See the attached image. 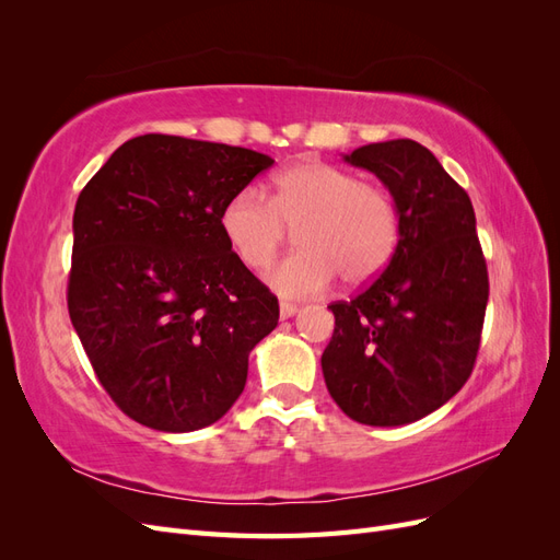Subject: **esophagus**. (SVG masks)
<instances>
[{
    "instance_id": "34e87169",
    "label": "esophagus",
    "mask_w": 560,
    "mask_h": 560,
    "mask_svg": "<svg viewBox=\"0 0 560 560\" xmlns=\"http://www.w3.org/2000/svg\"><path fill=\"white\" fill-rule=\"evenodd\" d=\"M299 313V306L296 303H290V301H280V317L287 319V317H294Z\"/></svg>"
}]
</instances>
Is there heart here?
<instances>
[{"label":"heart","instance_id":"obj_1","mask_svg":"<svg viewBox=\"0 0 560 560\" xmlns=\"http://www.w3.org/2000/svg\"><path fill=\"white\" fill-rule=\"evenodd\" d=\"M219 229L243 266L259 270L276 259L287 229L296 252L266 273L270 290L308 299L341 276L346 284L376 278L395 257L401 219L395 198L381 184L360 182L343 167L301 161L270 182L268 200L254 189L231 196Z\"/></svg>","mask_w":560,"mask_h":560}]
</instances>
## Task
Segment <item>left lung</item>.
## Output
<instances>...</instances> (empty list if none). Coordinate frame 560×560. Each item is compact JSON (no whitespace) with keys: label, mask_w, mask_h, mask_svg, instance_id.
Listing matches in <instances>:
<instances>
[{"label":"left lung","mask_w":560,"mask_h":560,"mask_svg":"<svg viewBox=\"0 0 560 560\" xmlns=\"http://www.w3.org/2000/svg\"><path fill=\"white\" fill-rule=\"evenodd\" d=\"M395 198V257L366 290L331 303L336 327L322 374L341 411L374 428L425 418L460 389L477 362L488 268L467 191L413 140L354 149Z\"/></svg>","instance_id":"1"}]
</instances>
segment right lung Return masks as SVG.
Segmentation results:
<instances>
[{"mask_svg":"<svg viewBox=\"0 0 560 560\" xmlns=\"http://www.w3.org/2000/svg\"><path fill=\"white\" fill-rule=\"evenodd\" d=\"M273 159L149 132L118 147L74 208L67 308L112 401L140 425L194 432L241 397L280 308L219 229Z\"/></svg>","mask_w":560,"mask_h":560,"instance_id":"right-lung-1","label":"right lung"}]
</instances>
